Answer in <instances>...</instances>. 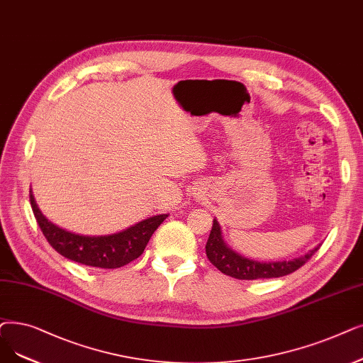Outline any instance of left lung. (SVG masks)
Wrapping results in <instances>:
<instances>
[{
    "label": "left lung",
    "instance_id": "left-lung-1",
    "mask_svg": "<svg viewBox=\"0 0 363 363\" xmlns=\"http://www.w3.org/2000/svg\"><path fill=\"white\" fill-rule=\"evenodd\" d=\"M319 250V246L311 249L304 257L295 258L292 261H277V262H258L247 259L238 252L231 250L223 240L218 220L213 219V225L206 243V255L216 269L230 277L239 280H257V279H272L281 277L296 272Z\"/></svg>",
    "mask_w": 363,
    "mask_h": 363
}]
</instances>
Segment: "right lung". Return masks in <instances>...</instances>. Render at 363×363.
I'll use <instances>...</instances> for the list:
<instances>
[{"instance_id": "1", "label": "right lung", "mask_w": 363, "mask_h": 363, "mask_svg": "<svg viewBox=\"0 0 363 363\" xmlns=\"http://www.w3.org/2000/svg\"><path fill=\"white\" fill-rule=\"evenodd\" d=\"M29 201L44 238L57 254L98 269H118L143 255L152 233L167 218L164 213L155 215L128 230L109 235H82L50 223L40 212L33 191H29Z\"/></svg>"}]
</instances>
